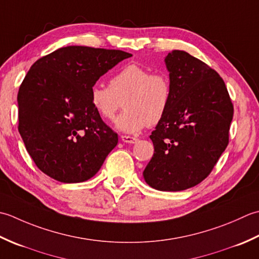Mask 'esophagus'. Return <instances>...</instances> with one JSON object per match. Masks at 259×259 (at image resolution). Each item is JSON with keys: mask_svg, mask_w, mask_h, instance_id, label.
<instances>
[{"mask_svg": "<svg viewBox=\"0 0 259 259\" xmlns=\"http://www.w3.org/2000/svg\"><path fill=\"white\" fill-rule=\"evenodd\" d=\"M120 139L124 142V143H130V144H134L137 142V139L134 136H130V135H122Z\"/></svg>", "mask_w": 259, "mask_h": 259, "instance_id": "esophagus-1", "label": "esophagus"}]
</instances>
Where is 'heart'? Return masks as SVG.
I'll list each match as a JSON object with an SVG mask.
<instances>
[{"mask_svg":"<svg viewBox=\"0 0 259 259\" xmlns=\"http://www.w3.org/2000/svg\"><path fill=\"white\" fill-rule=\"evenodd\" d=\"M173 86L165 72H152L149 68L131 63L110 78L109 86L94 85L89 94L92 106L105 120L116 119V126L125 133L137 134L147 125H155L170 107Z\"/></svg>","mask_w":259,"mask_h":259,"instance_id":"1","label":"heart"}]
</instances>
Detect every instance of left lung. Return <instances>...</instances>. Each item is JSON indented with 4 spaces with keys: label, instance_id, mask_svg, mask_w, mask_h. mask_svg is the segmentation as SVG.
I'll return each instance as SVG.
<instances>
[{
    "label": "left lung",
    "instance_id": "obj_1",
    "mask_svg": "<svg viewBox=\"0 0 259 259\" xmlns=\"http://www.w3.org/2000/svg\"><path fill=\"white\" fill-rule=\"evenodd\" d=\"M173 86L166 114L150 139L143 176L161 191H181L207 178L229 143L234 105L224 79L207 63L174 50L165 58Z\"/></svg>",
    "mask_w": 259,
    "mask_h": 259
}]
</instances>
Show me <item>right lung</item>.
<instances>
[{
	"mask_svg": "<svg viewBox=\"0 0 259 259\" xmlns=\"http://www.w3.org/2000/svg\"><path fill=\"white\" fill-rule=\"evenodd\" d=\"M132 55L63 47L36 60L19 88V132L35 165L63 183L87 181L117 145V133L92 106L96 81Z\"/></svg>",
	"mask_w": 259,
	"mask_h": 259,
	"instance_id": "add662e5",
	"label": "right lung"
}]
</instances>
